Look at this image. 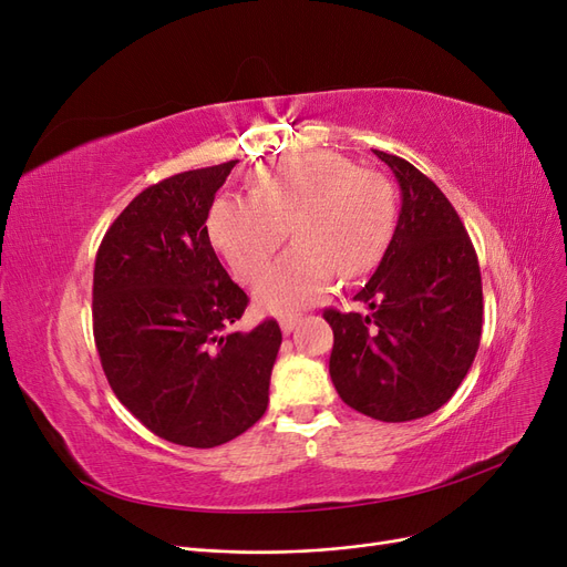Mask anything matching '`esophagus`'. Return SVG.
I'll list each match as a JSON object with an SVG mask.
<instances>
[{
  "mask_svg": "<svg viewBox=\"0 0 567 567\" xmlns=\"http://www.w3.org/2000/svg\"><path fill=\"white\" fill-rule=\"evenodd\" d=\"M302 321V317L300 315H284L281 319H279V323H281V331L284 333H290L296 329V326Z\"/></svg>",
  "mask_w": 567,
  "mask_h": 567,
  "instance_id": "esophagus-1",
  "label": "esophagus"
}]
</instances>
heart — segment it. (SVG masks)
Instances as JSON below:
<instances>
[{
  "label": "heart",
  "instance_id": "1",
  "mask_svg": "<svg viewBox=\"0 0 567 567\" xmlns=\"http://www.w3.org/2000/svg\"><path fill=\"white\" fill-rule=\"evenodd\" d=\"M394 227L390 182L333 151L293 153L260 167L252 194L219 196L208 215L213 246L241 281H252L293 229L288 248L257 281L269 312L300 310L359 277L383 255Z\"/></svg>",
  "mask_w": 567,
  "mask_h": 567
}]
</instances>
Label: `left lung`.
Returning <instances> with one entry per match:
<instances>
[{
  "mask_svg": "<svg viewBox=\"0 0 567 567\" xmlns=\"http://www.w3.org/2000/svg\"><path fill=\"white\" fill-rule=\"evenodd\" d=\"M400 182L398 227L354 300L369 315L323 310L340 400L385 423L414 421L447 402L483 333V279L471 236L433 179L404 158L373 151Z\"/></svg>",
  "mask_w": 567,
  "mask_h": 567,
  "instance_id": "1",
  "label": "left lung"
}]
</instances>
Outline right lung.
<instances>
[{"instance_id":"right-lung-1","label":"right lung","mask_w":567,"mask_h":567,"mask_svg":"<svg viewBox=\"0 0 567 567\" xmlns=\"http://www.w3.org/2000/svg\"><path fill=\"white\" fill-rule=\"evenodd\" d=\"M236 163L144 188L94 262V342L109 385L151 433L182 447H217L262 419L281 346L277 319L234 329L248 296L205 227Z\"/></svg>"}]
</instances>
